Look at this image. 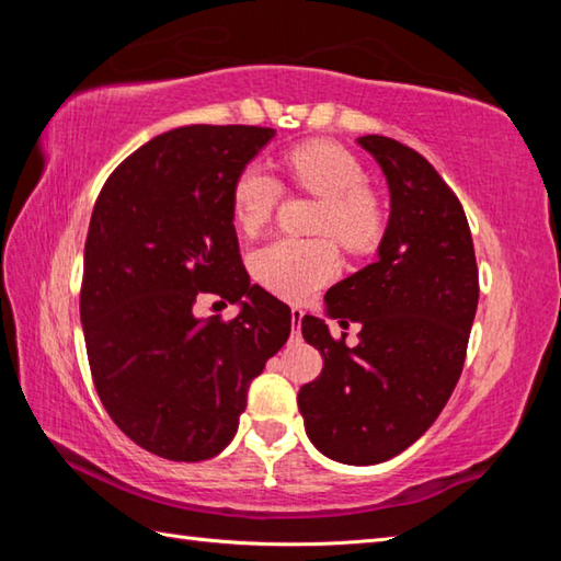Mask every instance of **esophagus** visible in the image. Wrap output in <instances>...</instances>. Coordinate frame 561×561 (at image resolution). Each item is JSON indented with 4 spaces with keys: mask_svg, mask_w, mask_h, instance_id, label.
<instances>
[{
    "mask_svg": "<svg viewBox=\"0 0 561 561\" xmlns=\"http://www.w3.org/2000/svg\"><path fill=\"white\" fill-rule=\"evenodd\" d=\"M301 317L304 311L299 307H291V321H294V329H291V339H301V331H299V324H301Z\"/></svg>",
    "mask_w": 561,
    "mask_h": 561,
    "instance_id": "obj_1",
    "label": "esophagus"
}]
</instances>
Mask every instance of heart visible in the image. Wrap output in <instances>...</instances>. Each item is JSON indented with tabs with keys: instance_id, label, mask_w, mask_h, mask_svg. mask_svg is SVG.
Instances as JSON below:
<instances>
[{
	"instance_id": "heart-1",
	"label": "heart",
	"mask_w": 561,
	"mask_h": 561,
	"mask_svg": "<svg viewBox=\"0 0 561 561\" xmlns=\"http://www.w3.org/2000/svg\"><path fill=\"white\" fill-rule=\"evenodd\" d=\"M284 165L291 183L321 197L314 232L336 237L348 252H368L381 240L386 217L378 197L366 187V173L346 148L329 140H309L287 150ZM282 197V183L267 165L250 163L237 173L230 193L232 220L244 234L260 232L272 220ZM282 237L252 257V272L262 287L282 299L301 301L339 274L334 240Z\"/></svg>"
}]
</instances>
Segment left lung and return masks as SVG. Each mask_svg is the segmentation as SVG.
<instances>
[{
  "mask_svg": "<svg viewBox=\"0 0 561 561\" xmlns=\"http://www.w3.org/2000/svg\"><path fill=\"white\" fill-rule=\"evenodd\" d=\"M391 190L378 260L327 291L341 327L360 324L348 348L317 317L301 334L324 371L299 391L309 440L331 460L376 465L431 428L462 374L480 282L468 217L428 160L386 136L358 138Z\"/></svg>",
  "mask_w": 561,
  "mask_h": 561,
  "instance_id": "obj_1",
  "label": "left lung"
}]
</instances>
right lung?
Here are the masks:
<instances>
[{
	"label": "right lung",
	"mask_w": 561,
	"mask_h": 561,
	"mask_svg": "<svg viewBox=\"0 0 561 561\" xmlns=\"http://www.w3.org/2000/svg\"><path fill=\"white\" fill-rule=\"evenodd\" d=\"M272 136L173 128L123 160L93 205L81 279L91 378L111 421L158 458H215L289 339L291 309L250 284L230 205L237 173ZM210 293L240 300L241 314L197 320Z\"/></svg>",
	"instance_id": "add662e5"
}]
</instances>
